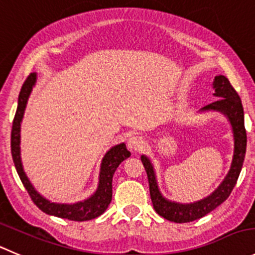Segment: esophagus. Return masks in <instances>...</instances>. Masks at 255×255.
Listing matches in <instances>:
<instances>
[{
    "label": "esophagus",
    "mask_w": 255,
    "mask_h": 255,
    "mask_svg": "<svg viewBox=\"0 0 255 255\" xmlns=\"http://www.w3.org/2000/svg\"><path fill=\"white\" fill-rule=\"evenodd\" d=\"M128 146L131 151H140L145 146V141L141 136L132 135L128 140Z\"/></svg>",
    "instance_id": "esophagus-1"
}]
</instances>
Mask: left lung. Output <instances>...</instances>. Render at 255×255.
Returning <instances> with one entry per match:
<instances>
[{
  "instance_id": "1",
  "label": "left lung",
  "mask_w": 255,
  "mask_h": 255,
  "mask_svg": "<svg viewBox=\"0 0 255 255\" xmlns=\"http://www.w3.org/2000/svg\"><path fill=\"white\" fill-rule=\"evenodd\" d=\"M214 89V97L218 100L206 105L198 113L216 112L221 113L227 118L232 128L233 133V156H232L231 167L227 172L218 187L207 197L192 203H180L170 201L161 193L158 188L157 178H156L155 168L152 162L146 155H141V161L145 167L150 186V196L155 211L165 219L176 223H187L196 221L201 217L206 216L219 205L224 202L231 195L232 190L236 186L238 176L243 166L244 156L247 148V132L244 128V112L241 98L232 87L229 80L224 75H216L212 84Z\"/></svg>"
}]
</instances>
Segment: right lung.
Wrapping results in <instances>:
<instances>
[{
	"instance_id": "right-lung-1",
	"label": "right lung",
	"mask_w": 255,
	"mask_h": 255,
	"mask_svg": "<svg viewBox=\"0 0 255 255\" xmlns=\"http://www.w3.org/2000/svg\"><path fill=\"white\" fill-rule=\"evenodd\" d=\"M36 82L37 73H31L29 77L26 79V82L23 83V85H22L18 97V105H17L16 115H14L13 125H12L11 152L17 173H18L22 183H23L27 192L31 196L34 205L44 213L77 222L90 221V219L97 218V217H99L100 214L107 211L108 206L112 202L113 176H114L115 171L119 167L120 163L127 160L128 157H130L131 152L128 150L127 145L124 142L113 146L112 148H109L105 152L102 163H100L99 181H98L97 190L92 196H89L85 200L75 203H55L47 200L44 196H42L34 188L29 178L27 177L21 158V124L24 117L27 102H28L29 95L33 90L34 85H36Z\"/></svg>"
}]
</instances>
